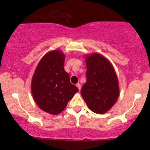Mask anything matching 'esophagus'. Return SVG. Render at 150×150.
<instances>
[{
    "mask_svg": "<svg viewBox=\"0 0 150 150\" xmlns=\"http://www.w3.org/2000/svg\"><path fill=\"white\" fill-rule=\"evenodd\" d=\"M76 86L78 88V89H79V90H81V84H80L79 83H78L76 84Z\"/></svg>",
    "mask_w": 150,
    "mask_h": 150,
    "instance_id": "1",
    "label": "esophagus"
}]
</instances>
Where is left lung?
<instances>
[{"mask_svg": "<svg viewBox=\"0 0 150 150\" xmlns=\"http://www.w3.org/2000/svg\"><path fill=\"white\" fill-rule=\"evenodd\" d=\"M86 83L81 95L92 112L104 114L112 107L119 97V83L112 64L102 54L86 55Z\"/></svg>", "mask_w": 150, "mask_h": 150, "instance_id": "obj_1", "label": "left lung"}]
</instances>
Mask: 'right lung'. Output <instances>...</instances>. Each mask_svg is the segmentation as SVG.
<instances>
[{"instance_id": "1", "label": "right lung", "mask_w": 150, "mask_h": 150, "mask_svg": "<svg viewBox=\"0 0 150 150\" xmlns=\"http://www.w3.org/2000/svg\"><path fill=\"white\" fill-rule=\"evenodd\" d=\"M64 59L65 56L60 50L49 51L40 60L32 78L34 100L42 110L51 115L61 113L78 91L64 70Z\"/></svg>"}]
</instances>
